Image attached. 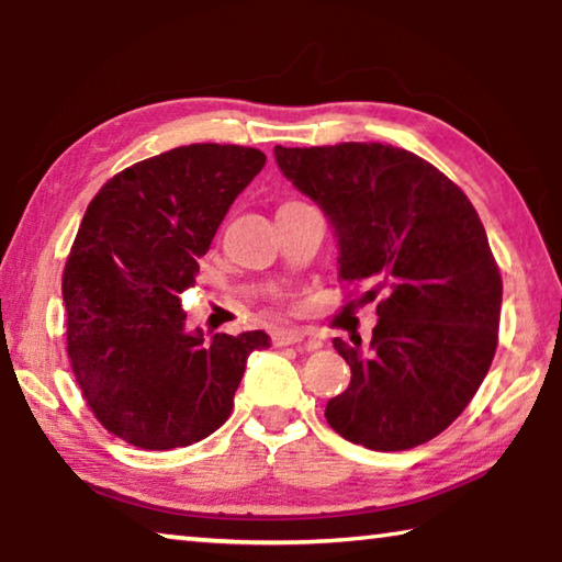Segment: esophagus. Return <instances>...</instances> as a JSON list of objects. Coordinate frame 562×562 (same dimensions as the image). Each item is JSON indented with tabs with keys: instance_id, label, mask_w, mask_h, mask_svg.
<instances>
[{
	"instance_id": "1",
	"label": "esophagus",
	"mask_w": 562,
	"mask_h": 562,
	"mask_svg": "<svg viewBox=\"0 0 562 562\" xmlns=\"http://www.w3.org/2000/svg\"><path fill=\"white\" fill-rule=\"evenodd\" d=\"M307 339V335L300 329H278L272 331V345L274 347H292V345H302V341ZM322 347V341L317 339H310V349H317Z\"/></svg>"
}]
</instances>
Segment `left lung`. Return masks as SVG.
<instances>
[{
	"label": "left lung",
	"instance_id": "8db88e82",
	"mask_svg": "<svg viewBox=\"0 0 562 562\" xmlns=\"http://www.w3.org/2000/svg\"><path fill=\"white\" fill-rule=\"evenodd\" d=\"M278 166L335 227L339 280L367 288L379 322L335 349L351 369L327 424L372 451H404L451 426L498 347L503 282L463 190L384 144L274 146Z\"/></svg>",
	"mask_w": 562,
	"mask_h": 562
}]
</instances>
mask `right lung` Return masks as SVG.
<instances>
[{"label": "right lung", "mask_w": 562, "mask_h": 562, "mask_svg": "<svg viewBox=\"0 0 562 562\" xmlns=\"http://www.w3.org/2000/svg\"><path fill=\"white\" fill-rule=\"evenodd\" d=\"M258 148L190 144L138 160L93 195L66 260V355L103 429L146 451L211 436L265 331L186 329L180 294L247 183Z\"/></svg>", "instance_id": "right-lung-1"}]
</instances>
